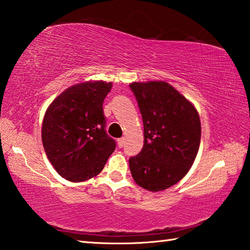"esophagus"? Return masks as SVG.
<instances>
[{"label": "esophagus", "mask_w": 250, "mask_h": 250, "mask_svg": "<svg viewBox=\"0 0 250 250\" xmlns=\"http://www.w3.org/2000/svg\"><path fill=\"white\" fill-rule=\"evenodd\" d=\"M117 145H119L120 148H123L124 145H125V138L122 137V138H120L119 140H117Z\"/></svg>", "instance_id": "1"}]
</instances>
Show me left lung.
I'll return each instance as SVG.
<instances>
[{"instance_id":"8db88e82","label":"left lung","mask_w":250,"mask_h":250,"mask_svg":"<svg viewBox=\"0 0 250 250\" xmlns=\"http://www.w3.org/2000/svg\"><path fill=\"white\" fill-rule=\"evenodd\" d=\"M144 122V147L129 158L134 181L150 191L175 185L198 153L201 125L195 106L166 82L129 84Z\"/></svg>"}]
</instances>
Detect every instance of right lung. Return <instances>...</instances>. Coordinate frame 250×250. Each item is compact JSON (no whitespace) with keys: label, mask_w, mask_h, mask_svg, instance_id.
Returning <instances> with one entry per match:
<instances>
[{"label":"right lung","mask_w":250,"mask_h":250,"mask_svg":"<svg viewBox=\"0 0 250 250\" xmlns=\"http://www.w3.org/2000/svg\"><path fill=\"white\" fill-rule=\"evenodd\" d=\"M112 83L74 84L55 98L42 123L46 157L61 176L83 182L98 175L115 150V140L105 131L103 101Z\"/></svg>","instance_id":"right-lung-1"}]
</instances>
